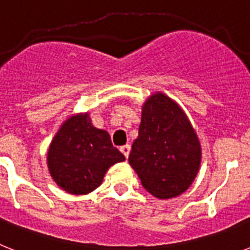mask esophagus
<instances>
[{
	"mask_svg": "<svg viewBox=\"0 0 250 250\" xmlns=\"http://www.w3.org/2000/svg\"><path fill=\"white\" fill-rule=\"evenodd\" d=\"M130 149H131V146H130L129 144H126V145H123V146L120 147V151L123 152L124 155H125V158H129Z\"/></svg>",
	"mask_w": 250,
	"mask_h": 250,
	"instance_id": "1",
	"label": "esophagus"
}]
</instances>
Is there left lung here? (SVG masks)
Instances as JSON below:
<instances>
[{
  "mask_svg": "<svg viewBox=\"0 0 250 250\" xmlns=\"http://www.w3.org/2000/svg\"><path fill=\"white\" fill-rule=\"evenodd\" d=\"M200 163L199 138L184 110L164 92L150 95L129 155L143 187L158 199L175 198L189 189Z\"/></svg>",
  "mask_w": 250,
  "mask_h": 250,
  "instance_id": "obj_1",
  "label": "left lung"
}]
</instances>
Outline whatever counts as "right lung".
<instances>
[{
	"mask_svg": "<svg viewBox=\"0 0 250 250\" xmlns=\"http://www.w3.org/2000/svg\"><path fill=\"white\" fill-rule=\"evenodd\" d=\"M125 156L112 146L109 132L95 127L89 112L65 120L51 141L47 167L57 187L68 194H89L103 183L106 171Z\"/></svg>",
	"mask_w": 250,
	"mask_h": 250,
	"instance_id": "right-lung-1",
	"label": "right lung"
}]
</instances>
